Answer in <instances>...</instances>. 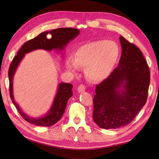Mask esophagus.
<instances>
[{
	"mask_svg": "<svg viewBox=\"0 0 159 159\" xmlns=\"http://www.w3.org/2000/svg\"><path fill=\"white\" fill-rule=\"evenodd\" d=\"M77 90H78V92H79V93H82L83 92H85V86L83 85H80L79 87H78Z\"/></svg>",
	"mask_w": 159,
	"mask_h": 159,
	"instance_id": "obj_1",
	"label": "esophagus"
}]
</instances>
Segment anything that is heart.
<instances>
[{"mask_svg": "<svg viewBox=\"0 0 159 159\" xmlns=\"http://www.w3.org/2000/svg\"><path fill=\"white\" fill-rule=\"evenodd\" d=\"M120 48L116 42L109 40H98L79 46L75 57L66 60V66L71 72L77 73L80 68H85L88 79L101 81L109 76L120 57Z\"/></svg>", "mask_w": 159, "mask_h": 159, "instance_id": "b5f03b06", "label": "heart"}]
</instances>
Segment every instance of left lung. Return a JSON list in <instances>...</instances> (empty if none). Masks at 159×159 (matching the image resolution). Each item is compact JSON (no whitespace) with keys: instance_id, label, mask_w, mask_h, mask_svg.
<instances>
[{"instance_id":"1","label":"left lung","mask_w":159,"mask_h":159,"mask_svg":"<svg viewBox=\"0 0 159 159\" xmlns=\"http://www.w3.org/2000/svg\"><path fill=\"white\" fill-rule=\"evenodd\" d=\"M118 66L96 85L93 119L99 127L116 129L130 124L146 102L150 70L139 48L120 37Z\"/></svg>"}]
</instances>
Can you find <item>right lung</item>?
Returning <instances> with one entry per match:
<instances>
[{"label":"right lung","instance_id":"obj_1","mask_svg":"<svg viewBox=\"0 0 159 159\" xmlns=\"http://www.w3.org/2000/svg\"><path fill=\"white\" fill-rule=\"evenodd\" d=\"M79 30L74 28H59L50 31L42 32L35 38L24 43L17 52V55L13 58L8 72L10 98L19 113L28 122L38 126H50L59 121L65 112L67 101L72 96V85L60 83L52 106L45 116L40 117H30L20 109L18 104L16 102L13 96V79L17 67L26 53L38 49L46 51H52V50L62 51L67 43L79 35ZM48 34L52 35L50 39L47 37Z\"/></svg>","mask_w":159,"mask_h":159}]
</instances>
